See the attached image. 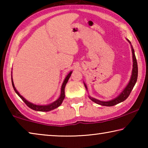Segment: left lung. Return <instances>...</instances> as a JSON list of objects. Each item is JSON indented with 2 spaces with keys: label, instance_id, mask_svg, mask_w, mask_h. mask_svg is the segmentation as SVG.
<instances>
[{
  "label": "left lung",
  "instance_id": "8db88e82",
  "mask_svg": "<svg viewBox=\"0 0 148 148\" xmlns=\"http://www.w3.org/2000/svg\"><path fill=\"white\" fill-rule=\"evenodd\" d=\"M128 42L130 44L131 42H130L128 39H127ZM131 48H132V61H133V68H132V75L131 77V79L129 82V84H127V86L125 87V88L123 90L122 92L119 95V96H117L116 98H115L114 99L111 100V101H99V100H97L95 98H92V97L89 96V99L91 100L92 101H93L95 103L102 105V106H114V105H116L117 104L120 103L123 101H124L125 100H126L128 97L129 96L130 93H131V91L133 89V87L134 86L135 84L137 81V77H138V64H137V61H136V57H135V54H134V50L132 47V45H131ZM85 87L86 89H87V87L86 86V85L84 84Z\"/></svg>",
  "mask_w": 148,
  "mask_h": 148
}]
</instances>
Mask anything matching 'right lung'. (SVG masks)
Instances as JSON below:
<instances>
[{"instance_id":"obj_1","label":"right lung","mask_w":148,"mask_h":148,"mask_svg":"<svg viewBox=\"0 0 148 148\" xmlns=\"http://www.w3.org/2000/svg\"><path fill=\"white\" fill-rule=\"evenodd\" d=\"M72 71L70 72V73L67 75L66 77H65V79L64 80L63 83L62 84V86H61V95H60L59 98L56 101L53 102H52V103L49 104H47V105H36V104H32L31 102H30L29 101H27V100L23 98V97L21 96V95L19 93V92L17 91L16 87L14 86V82H13V79H12V86L14 87V89L15 92H16L17 95H18V96L20 97L22 99V101H23L25 103L27 104V106L29 107L30 108H31L32 110H34L35 111H40V112H49V111H51L52 110H54L57 108H58L60 105L62 104V101H63V100L64 99V88H65V86H66V84L67 82L69 81V79L70 78V77L71 76V74H72Z\"/></svg>"}]
</instances>
